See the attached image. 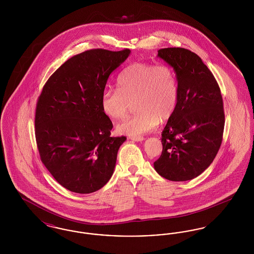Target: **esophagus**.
<instances>
[{"label":"esophagus","instance_id":"34e87169","mask_svg":"<svg viewBox=\"0 0 254 254\" xmlns=\"http://www.w3.org/2000/svg\"><path fill=\"white\" fill-rule=\"evenodd\" d=\"M129 138L133 141H136V142H142L145 139L143 136H130Z\"/></svg>","mask_w":254,"mask_h":254}]
</instances>
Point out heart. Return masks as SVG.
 <instances>
[{
    "label": "heart",
    "instance_id": "heart-1",
    "mask_svg": "<svg viewBox=\"0 0 254 254\" xmlns=\"http://www.w3.org/2000/svg\"><path fill=\"white\" fill-rule=\"evenodd\" d=\"M119 88H107L101 99L104 113L113 120L127 116L135 103L139 111L117 126L118 132L140 136L168 121L177 108L179 90L174 69L169 64L134 63L121 73Z\"/></svg>",
    "mask_w": 254,
    "mask_h": 254
}]
</instances>
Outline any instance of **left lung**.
Here are the masks:
<instances>
[{
    "instance_id": "8db88e82",
    "label": "left lung",
    "mask_w": 254,
    "mask_h": 254,
    "mask_svg": "<svg viewBox=\"0 0 254 254\" xmlns=\"http://www.w3.org/2000/svg\"><path fill=\"white\" fill-rule=\"evenodd\" d=\"M158 56L177 76V108L162 133L163 150L154 162L170 181L191 180L209 167L222 144L225 127L223 98L216 79L201 58L189 49L168 48Z\"/></svg>"
}]
</instances>
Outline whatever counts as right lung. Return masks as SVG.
I'll list each match as a JSON object with an SVG mask.
<instances>
[{"mask_svg": "<svg viewBox=\"0 0 254 254\" xmlns=\"http://www.w3.org/2000/svg\"><path fill=\"white\" fill-rule=\"evenodd\" d=\"M130 53L89 49L64 62L44 85L35 111L41 161L54 179L76 193L102 189L113 174L127 137H111L101 99L109 75Z\"/></svg>", "mask_w": 254, "mask_h": 254, "instance_id": "1", "label": "right lung"}]
</instances>
